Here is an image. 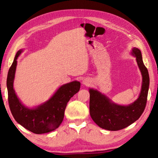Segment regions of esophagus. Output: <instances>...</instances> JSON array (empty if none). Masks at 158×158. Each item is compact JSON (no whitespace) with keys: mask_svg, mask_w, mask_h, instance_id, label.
I'll return each mask as SVG.
<instances>
[{"mask_svg":"<svg viewBox=\"0 0 158 158\" xmlns=\"http://www.w3.org/2000/svg\"><path fill=\"white\" fill-rule=\"evenodd\" d=\"M83 84H84V85H89V84H90V82H89V80H88V79H87V78H85V79H84V80H83Z\"/></svg>","mask_w":158,"mask_h":158,"instance_id":"34e87169","label":"esophagus"}]
</instances>
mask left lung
I'll return each instance as SVG.
<instances>
[{"label": "left lung", "instance_id": "8db88e82", "mask_svg": "<svg viewBox=\"0 0 158 158\" xmlns=\"http://www.w3.org/2000/svg\"><path fill=\"white\" fill-rule=\"evenodd\" d=\"M131 53L136 57L142 77L139 97L135 102L128 106H120L97 89L89 90L90 116L99 127L106 130L115 131L128 127L140 118L146 107L150 85L149 74L143 63L140 50L134 47Z\"/></svg>", "mask_w": 158, "mask_h": 158}]
</instances>
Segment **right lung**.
Wrapping results in <instances>:
<instances>
[{"instance_id":"add662e5","label":"right lung","mask_w":158,"mask_h":158,"mask_svg":"<svg viewBox=\"0 0 158 158\" xmlns=\"http://www.w3.org/2000/svg\"><path fill=\"white\" fill-rule=\"evenodd\" d=\"M22 49L19 50L8 70L6 85L8 104L14 119L22 127L35 134H44L55 131L63 122L67 103L80 88V82L73 81L64 84L46 102L30 109L21 103L13 88L17 59Z\"/></svg>"}]
</instances>
